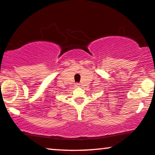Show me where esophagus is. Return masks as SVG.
Instances as JSON below:
<instances>
[{
    "label": "esophagus",
    "mask_w": 155,
    "mask_h": 155,
    "mask_svg": "<svg viewBox=\"0 0 155 155\" xmlns=\"http://www.w3.org/2000/svg\"><path fill=\"white\" fill-rule=\"evenodd\" d=\"M78 86H79V84H75V86L76 87H78Z\"/></svg>",
    "instance_id": "34e87169"
}]
</instances>
